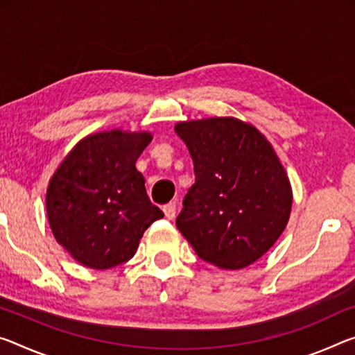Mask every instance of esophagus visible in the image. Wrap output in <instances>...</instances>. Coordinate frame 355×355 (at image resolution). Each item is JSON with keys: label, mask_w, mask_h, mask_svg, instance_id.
Wrapping results in <instances>:
<instances>
[{"label": "esophagus", "mask_w": 355, "mask_h": 355, "mask_svg": "<svg viewBox=\"0 0 355 355\" xmlns=\"http://www.w3.org/2000/svg\"><path fill=\"white\" fill-rule=\"evenodd\" d=\"M162 211H164V215L167 219H173L177 215V204L175 202H168L167 205H164V208H162Z\"/></svg>", "instance_id": "esophagus-1"}]
</instances>
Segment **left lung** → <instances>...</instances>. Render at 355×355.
I'll return each instance as SVG.
<instances>
[{
  "instance_id": "1",
  "label": "left lung",
  "mask_w": 355,
  "mask_h": 355,
  "mask_svg": "<svg viewBox=\"0 0 355 355\" xmlns=\"http://www.w3.org/2000/svg\"><path fill=\"white\" fill-rule=\"evenodd\" d=\"M194 162L177 227L198 256L224 270L248 267L288 224L289 178L268 140L235 118L178 123Z\"/></svg>"
}]
</instances>
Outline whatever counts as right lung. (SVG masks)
<instances>
[{"mask_svg":"<svg viewBox=\"0 0 355 355\" xmlns=\"http://www.w3.org/2000/svg\"><path fill=\"white\" fill-rule=\"evenodd\" d=\"M151 142L148 132H99L80 140L47 189V216L56 241L89 268L128 262L151 223L153 205L136 168Z\"/></svg>","mask_w":355,"mask_h":355,"instance_id":"1","label":"right lung"}]
</instances>
